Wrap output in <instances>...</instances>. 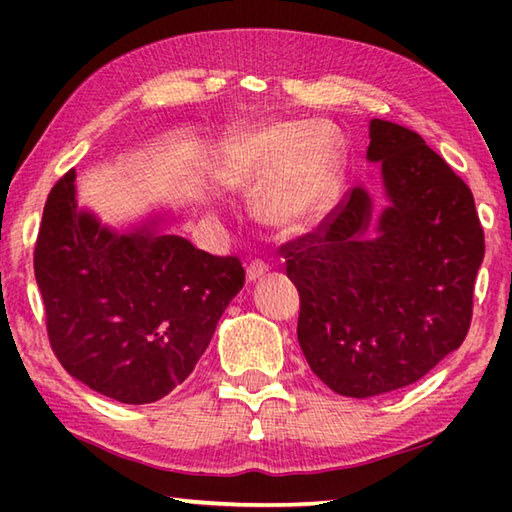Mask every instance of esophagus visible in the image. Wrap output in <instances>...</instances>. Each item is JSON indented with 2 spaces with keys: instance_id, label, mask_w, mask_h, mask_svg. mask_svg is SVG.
<instances>
[{
  "instance_id": "obj_1",
  "label": "esophagus",
  "mask_w": 512,
  "mask_h": 512,
  "mask_svg": "<svg viewBox=\"0 0 512 512\" xmlns=\"http://www.w3.org/2000/svg\"><path fill=\"white\" fill-rule=\"evenodd\" d=\"M266 271H268V264H266V262H262V259H253V262H250L248 268H246V277H248L250 282H255V280H259V277H262Z\"/></svg>"
}]
</instances>
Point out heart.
<instances>
[{"label":"heart","instance_id":"obj_1","mask_svg":"<svg viewBox=\"0 0 512 512\" xmlns=\"http://www.w3.org/2000/svg\"><path fill=\"white\" fill-rule=\"evenodd\" d=\"M341 140L325 121H277L230 144L225 173L244 194L264 189L259 210L280 228L302 230L332 205L341 178Z\"/></svg>","mask_w":512,"mask_h":512}]
</instances>
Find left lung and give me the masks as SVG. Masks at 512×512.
Here are the masks:
<instances>
[{
    "label": "left lung",
    "mask_w": 512,
    "mask_h": 512,
    "mask_svg": "<svg viewBox=\"0 0 512 512\" xmlns=\"http://www.w3.org/2000/svg\"><path fill=\"white\" fill-rule=\"evenodd\" d=\"M368 160L388 198L379 219L354 187L280 248L300 293L302 354L348 397L409 386L465 341L485 253L470 187L418 133L372 119Z\"/></svg>",
    "instance_id": "obj_1"
}]
</instances>
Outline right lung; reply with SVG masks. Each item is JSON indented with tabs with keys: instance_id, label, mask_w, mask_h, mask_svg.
<instances>
[{
	"instance_id": "1",
	"label": "right lung",
	"mask_w": 512,
	"mask_h": 512,
	"mask_svg": "<svg viewBox=\"0 0 512 512\" xmlns=\"http://www.w3.org/2000/svg\"><path fill=\"white\" fill-rule=\"evenodd\" d=\"M76 173L51 187L33 253L51 350L69 375L124 404H151L192 375L246 282L158 221L119 232L76 207Z\"/></svg>"
}]
</instances>
